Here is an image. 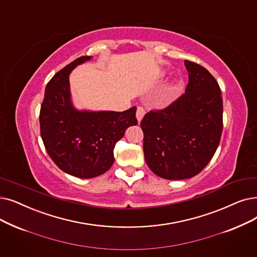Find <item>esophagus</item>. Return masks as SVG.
Instances as JSON below:
<instances>
[{
  "mask_svg": "<svg viewBox=\"0 0 257 257\" xmlns=\"http://www.w3.org/2000/svg\"><path fill=\"white\" fill-rule=\"evenodd\" d=\"M145 115V110L143 107H138V110H137V118L139 120V122H141V120L143 119Z\"/></svg>",
  "mask_w": 257,
  "mask_h": 257,
  "instance_id": "34e87169",
  "label": "esophagus"
}]
</instances>
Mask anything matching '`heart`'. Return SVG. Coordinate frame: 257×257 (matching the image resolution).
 I'll use <instances>...</instances> for the list:
<instances>
[{"mask_svg": "<svg viewBox=\"0 0 257 257\" xmlns=\"http://www.w3.org/2000/svg\"><path fill=\"white\" fill-rule=\"evenodd\" d=\"M177 85H178V83H173V84L171 85V90H174V89H176V88H177Z\"/></svg>", "mask_w": 257, "mask_h": 257, "instance_id": "obj_1", "label": "heart"}]
</instances>
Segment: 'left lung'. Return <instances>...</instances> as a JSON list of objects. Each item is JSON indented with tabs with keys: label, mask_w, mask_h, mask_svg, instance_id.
Wrapping results in <instances>:
<instances>
[{
	"label": "left lung",
	"mask_w": 257,
	"mask_h": 257,
	"mask_svg": "<svg viewBox=\"0 0 257 257\" xmlns=\"http://www.w3.org/2000/svg\"><path fill=\"white\" fill-rule=\"evenodd\" d=\"M185 66V93L163 110L149 111L141 121L145 160L166 180H186L202 171L213 158L222 131L218 83L203 66L190 61Z\"/></svg>",
	"instance_id": "8db88e82"
}]
</instances>
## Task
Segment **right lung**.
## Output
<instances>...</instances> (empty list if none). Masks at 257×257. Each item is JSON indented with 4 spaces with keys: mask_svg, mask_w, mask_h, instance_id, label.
Wrapping results in <instances>:
<instances>
[{
    "mask_svg": "<svg viewBox=\"0 0 257 257\" xmlns=\"http://www.w3.org/2000/svg\"><path fill=\"white\" fill-rule=\"evenodd\" d=\"M91 57L67 65L48 82L40 111L41 137L61 170L80 178L105 173L114 163L113 149L128 127L137 125V107L122 112L77 110L71 101L69 74Z\"/></svg>",
    "mask_w": 257,
    "mask_h": 257,
    "instance_id": "1",
    "label": "right lung"
}]
</instances>
